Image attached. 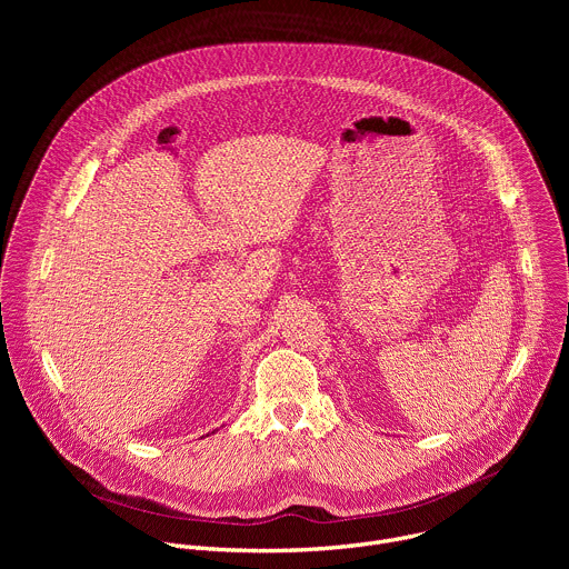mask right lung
<instances>
[{"mask_svg":"<svg viewBox=\"0 0 569 569\" xmlns=\"http://www.w3.org/2000/svg\"><path fill=\"white\" fill-rule=\"evenodd\" d=\"M207 437H209V435H207Z\"/></svg>","mask_w":569,"mask_h":569,"instance_id":"obj_1","label":"right lung"}]
</instances>
